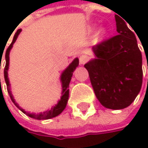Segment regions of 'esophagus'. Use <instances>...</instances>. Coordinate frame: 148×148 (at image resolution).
Returning a JSON list of instances; mask_svg holds the SVG:
<instances>
[{
    "label": "esophagus",
    "instance_id": "obj_1",
    "mask_svg": "<svg viewBox=\"0 0 148 148\" xmlns=\"http://www.w3.org/2000/svg\"><path fill=\"white\" fill-rule=\"evenodd\" d=\"M88 59H89L88 56H86V55H81L79 56V64L84 65L88 61Z\"/></svg>",
    "mask_w": 148,
    "mask_h": 148
}]
</instances>
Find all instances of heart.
<instances>
[{
	"mask_svg": "<svg viewBox=\"0 0 148 148\" xmlns=\"http://www.w3.org/2000/svg\"><path fill=\"white\" fill-rule=\"evenodd\" d=\"M103 33H104V31H103V30H101V31L99 32V34H100V35H101V34H103Z\"/></svg>",
	"mask_w": 148,
	"mask_h": 148,
	"instance_id": "heart-1",
	"label": "heart"
}]
</instances>
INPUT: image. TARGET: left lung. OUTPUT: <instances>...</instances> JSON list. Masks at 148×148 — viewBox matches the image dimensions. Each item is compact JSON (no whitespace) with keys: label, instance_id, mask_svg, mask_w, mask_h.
<instances>
[{"label":"left lung","instance_id":"obj_1","mask_svg":"<svg viewBox=\"0 0 148 148\" xmlns=\"http://www.w3.org/2000/svg\"><path fill=\"white\" fill-rule=\"evenodd\" d=\"M117 35L93 46L96 58L86 64L91 84L105 108L121 110L130 105L142 85V56L134 32L115 16Z\"/></svg>","mask_w":148,"mask_h":148}]
</instances>
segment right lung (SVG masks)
Segmentation results:
<instances>
[{"instance_id":"1","label":"right lung","mask_w":148,"mask_h":148,"mask_svg":"<svg viewBox=\"0 0 148 148\" xmlns=\"http://www.w3.org/2000/svg\"><path fill=\"white\" fill-rule=\"evenodd\" d=\"M21 32V29H18L17 31V32L15 33L14 37V39H13V42L11 43V45L8 46V48L7 49V51H6V55H5V58H6V65H5V68H4V79H5V81H6V84H7V89H8V92L12 99V101L14 103V104L22 111L24 112L25 114H26L27 116H29L30 117H32V118H35V119H38V120H45V119H49V118H52V117H55L56 116H58L59 114H61L63 110L66 108V105L68 103V100H69V83H70V80H71V77L73 75V72L74 71V69H76V67H78L79 65V59L78 58H75L73 62L65 69V71H63V73L62 74V77H61V80H62V96L61 98V100L58 102V103L56 105H55L53 108H51V110H47L45 111L44 113H40V114H30V113H27L26 111H25L23 109H21L17 103H15L14 99L13 98V95H12V92L10 91V85H9V81H8V66H9V52H10V49H12L13 45L14 44V42L16 41L17 38H18V35L19 34V32ZM1 65V62H0ZM1 83V79H0Z\"/></svg>"}]
</instances>
